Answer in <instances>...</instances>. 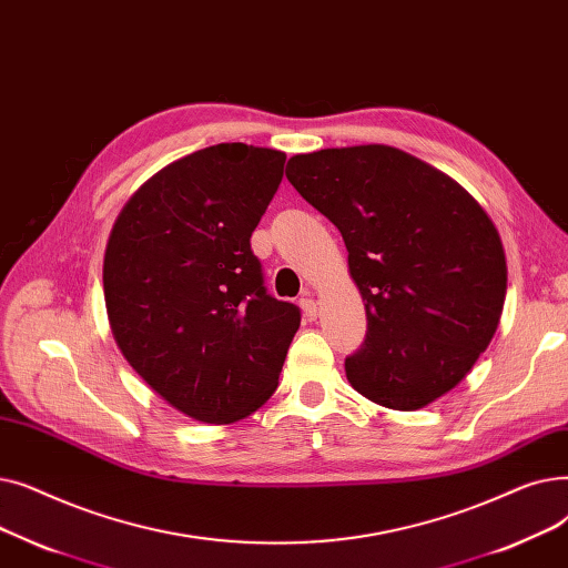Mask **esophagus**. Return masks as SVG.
Listing matches in <instances>:
<instances>
[{"instance_id":"34e87169","label":"esophagus","mask_w":568,"mask_h":568,"mask_svg":"<svg viewBox=\"0 0 568 568\" xmlns=\"http://www.w3.org/2000/svg\"><path fill=\"white\" fill-rule=\"evenodd\" d=\"M298 305H301V310H303V316H305V321H314L316 318V314H318V307H316V301L312 298V295H303V298L298 301Z\"/></svg>"}]
</instances>
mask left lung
Listing matches in <instances>:
<instances>
[{
  "mask_svg": "<svg viewBox=\"0 0 568 568\" xmlns=\"http://www.w3.org/2000/svg\"><path fill=\"white\" fill-rule=\"evenodd\" d=\"M298 194L339 229L367 314L346 379L416 412L460 384L493 342L506 298L501 237L463 184L390 145L328 148L286 164Z\"/></svg>",
  "mask_w": 568,
  "mask_h": 568,
  "instance_id": "8db88e82",
  "label": "left lung"
}]
</instances>
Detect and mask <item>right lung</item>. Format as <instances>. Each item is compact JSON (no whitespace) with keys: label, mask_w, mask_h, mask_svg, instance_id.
I'll return each mask as SVG.
<instances>
[{"label":"right lung","mask_w":568,"mask_h":568,"mask_svg":"<svg viewBox=\"0 0 568 568\" xmlns=\"http://www.w3.org/2000/svg\"><path fill=\"white\" fill-rule=\"evenodd\" d=\"M286 154L220 143L139 186L108 237L103 298L118 348L180 414L247 418L277 390L301 310L265 293L250 237Z\"/></svg>","instance_id":"1"}]
</instances>
